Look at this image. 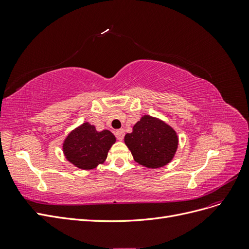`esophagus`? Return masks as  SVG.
I'll list each match as a JSON object with an SVG mask.
<instances>
[{"label": "esophagus", "instance_id": "obj_1", "mask_svg": "<svg viewBox=\"0 0 249 249\" xmlns=\"http://www.w3.org/2000/svg\"><path fill=\"white\" fill-rule=\"evenodd\" d=\"M115 136H116V138H117L119 141H122V140L124 139V131L123 129L117 130V131L115 132Z\"/></svg>", "mask_w": 249, "mask_h": 249}]
</instances>
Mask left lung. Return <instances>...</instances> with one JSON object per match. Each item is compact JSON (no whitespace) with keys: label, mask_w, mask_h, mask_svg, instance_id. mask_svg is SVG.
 Here are the masks:
<instances>
[{"label":"left lung","mask_w":249,"mask_h":249,"mask_svg":"<svg viewBox=\"0 0 249 249\" xmlns=\"http://www.w3.org/2000/svg\"><path fill=\"white\" fill-rule=\"evenodd\" d=\"M124 143L134 160L146 168H160L169 164L178 147V136L164 120L143 115L134 124L132 133L124 136Z\"/></svg>","instance_id":"8db88e82"}]
</instances>
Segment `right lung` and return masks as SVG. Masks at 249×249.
<instances>
[{
  "label": "right lung",
  "instance_id": "obj_1",
  "mask_svg": "<svg viewBox=\"0 0 249 249\" xmlns=\"http://www.w3.org/2000/svg\"><path fill=\"white\" fill-rule=\"evenodd\" d=\"M116 138L110 131H96L88 122L83 123L65 137L62 150L65 159L82 170H91L107 159Z\"/></svg>",
  "mask_w": 249,
  "mask_h": 249
}]
</instances>
